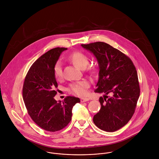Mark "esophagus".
Wrapping results in <instances>:
<instances>
[{"label": "esophagus", "mask_w": 159, "mask_h": 159, "mask_svg": "<svg viewBox=\"0 0 159 159\" xmlns=\"http://www.w3.org/2000/svg\"><path fill=\"white\" fill-rule=\"evenodd\" d=\"M81 102H87V101H88L89 100V99H88V98H81Z\"/></svg>", "instance_id": "esophagus-1"}]
</instances>
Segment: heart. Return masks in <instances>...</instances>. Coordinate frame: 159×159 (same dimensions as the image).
I'll return each mask as SVG.
<instances>
[{
	"mask_svg": "<svg viewBox=\"0 0 159 159\" xmlns=\"http://www.w3.org/2000/svg\"><path fill=\"white\" fill-rule=\"evenodd\" d=\"M69 60L72 61L75 66L80 69H84L89 63L88 57L83 52H75L70 54L68 57ZM88 70L91 73H94L96 68L94 66H89ZM53 73L56 78L60 79L63 76L62 64L60 61H57L53 66ZM89 87V83L86 80H82L71 84L68 89L69 92L78 96H86L87 89Z\"/></svg>",
	"mask_w": 159,
	"mask_h": 159,
	"instance_id": "b5f03b06",
	"label": "heart"
}]
</instances>
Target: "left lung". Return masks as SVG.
Segmentation results:
<instances>
[{"mask_svg": "<svg viewBox=\"0 0 159 159\" xmlns=\"http://www.w3.org/2000/svg\"><path fill=\"white\" fill-rule=\"evenodd\" d=\"M81 46L98 60L99 80L94 91L105 94L99 98L101 110L93 121L102 130L115 131L127 124L135 111L140 95L136 69L127 55L106 43Z\"/></svg>", "mask_w": 159, "mask_h": 159, "instance_id": "left-lung-1", "label": "left lung"}]
</instances>
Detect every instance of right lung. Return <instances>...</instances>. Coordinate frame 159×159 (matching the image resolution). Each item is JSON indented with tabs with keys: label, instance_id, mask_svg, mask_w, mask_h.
I'll return each mask as SVG.
<instances>
[{
	"label": "right lung",
	"instance_id": "add662e5",
	"mask_svg": "<svg viewBox=\"0 0 159 159\" xmlns=\"http://www.w3.org/2000/svg\"><path fill=\"white\" fill-rule=\"evenodd\" d=\"M66 49L56 48L41 55L28 70L23 86V99L28 114L39 127L51 132L66 127L71 120L73 107L80 102L74 96H67L62 102L54 99L58 84L53 66Z\"/></svg>",
	"mask_w": 159,
	"mask_h": 159
}]
</instances>
